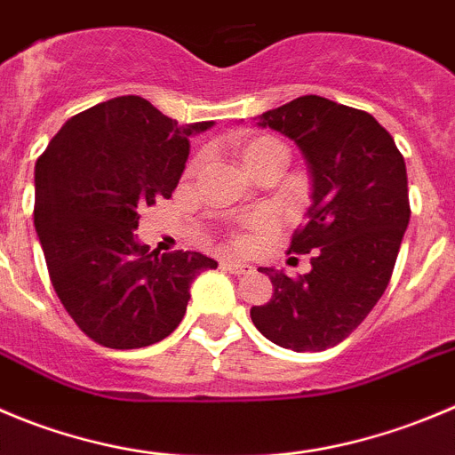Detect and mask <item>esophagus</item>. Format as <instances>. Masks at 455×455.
<instances>
[{
    "instance_id": "esophagus-1",
    "label": "esophagus",
    "mask_w": 455,
    "mask_h": 455,
    "mask_svg": "<svg viewBox=\"0 0 455 455\" xmlns=\"http://www.w3.org/2000/svg\"><path fill=\"white\" fill-rule=\"evenodd\" d=\"M220 267L230 272V275H250L254 270L250 263L236 261V259H225V261H220Z\"/></svg>"
}]
</instances>
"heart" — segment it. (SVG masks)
Wrapping results in <instances>:
<instances>
[{
	"label": "heart",
	"instance_id": "1",
	"mask_svg": "<svg viewBox=\"0 0 455 455\" xmlns=\"http://www.w3.org/2000/svg\"><path fill=\"white\" fill-rule=\"evenodd\" d=\"M270 145H276V142H272V140H267V138H259V140H252L250 142L248 147H245L243 149V160H245V165H248L250 160L254 158V156L259 154V151H263L266 149V147H270ZM250 239H241V243H248Z\"/></svg>",
	"mask_w": 455,
	"mask_h": 455
}]
</instances>
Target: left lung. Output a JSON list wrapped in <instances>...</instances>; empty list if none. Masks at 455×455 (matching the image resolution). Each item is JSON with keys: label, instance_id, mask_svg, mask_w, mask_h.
Returning <instances> with one entry per match:
<instances>
[{"label": "left lung", "instance_id": "left-lung-1", "mask_svg": "<svg viewBox=\"0 0 455 455\" xmlns=\"http://www.w3.org/2000/svg\"><path fill=\"white\" fill-rule=\"evenodd\" d=\"M252 120L295 142L308 165L306 225L288 252H313V270L290 279L259 267L275 292L250 317L272 344L319 353L344 341L387 290L411 216L404 158L373 116L319 95Z\"/></svg>", "mask_w": 455, "mask_h": 455}]
</instances>
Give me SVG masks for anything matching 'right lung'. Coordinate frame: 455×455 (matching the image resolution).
<instances>
[{
    "label": "right lung",
    "instance_id": "obj_1",
    "mask_svg": "<svg viewBox=\"0 0 455 455\" xmlns=\"http://www.w3.org/2000/svg\"><path fill=\"white\" fill-rule=\"evenodd\" d=\"M140 95L100 102L62 124L36 163V232L60 301L93 341L129 350L176 331L192 281L216 267L201 252H149L138 210L170 198L189 138Z\"/></svg>",
    "mask_w": 455,
    "mask_h": 455
}]
</instances>
